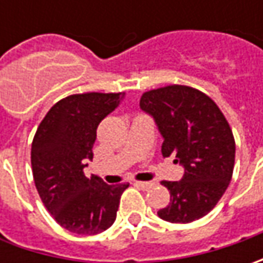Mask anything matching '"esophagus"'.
<instances>
[{
  "label": "esophagus",
  "mask_w": 263,
  "mask_h": 263,
  "mask_svg": "<svg viewBox=\"0 0 263 263\" xmlns=\"http://www.w3.org/2000/svg\"><path fill=\"white\" fill-rule=\"evenodd\" d=\"M135 186L140 187L143 190H147V189H151L152 186H155V183L154 181H135Z\"/></svg>",
  "instance_id": "obj_1"
}]
</instances>
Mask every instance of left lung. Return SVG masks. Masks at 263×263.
I'll return each mask as SVG.
<instances>
[{"label": "left lung", "instance_id": "1", "mask_svg": "<svg viewBox=\"0 0 263 263\" xmlns=\"http://www.w3.org/2000/svg\"><path fill=\"white\" fill-rule=\"evenodd\" d=\"M140 108L155 120L164 139L162 157L173 155L184 167L180 181H162L170 203L158 217L177 224L205 217L233 176L236 142L226 117L203 92L181 85L145 92Z\"/></svg>", "mask_w": 263, "mask_h": 263}]
</instances>
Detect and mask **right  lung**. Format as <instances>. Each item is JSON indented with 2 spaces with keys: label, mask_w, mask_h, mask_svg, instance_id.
<instances>
[{
  "label": "right lung",
  "mask_w": 263,
  "mask_h": 263,
  "mask_svg": "<svg viewBox=\"0 0 263 263\" xmlns=\"http://www.w3.org/2000/svg\"><path fill=\"white\" fill-rule=\"evenodd\" d=\"M124 93H79L58 101L32 142V173L41 200L57 222L71 233L93 236L109 228L128 184H105L85 176L99 123Z\"/></svg>",
  "instance_id": "add662e5"
}]
</instances>
